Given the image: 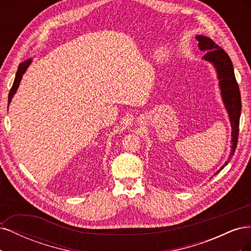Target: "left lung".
Returning <instances> with one entry per match:
<instances>
[{"mask_svg": "<svg viewBox=\"0 0 251 251\" xmlns=\"http://www.w3.org/2000/svg\"><path fill=\"white\" fill-rule=\"evenodd\" d=\"M196 39L199 42V48L206 52V54L203 56V58L209 60V62H211L216 67L217 72H218V77L220 79V87H221V94H222L223 101L230 118V124L232 128V132H231L232 147H231V153L228 160H227L221 168V170H223L224 166L230 161L231 157L234 155V151L237 149L238 137H239L240 116H241V109H242L241 93H240L238 81L234 76L231 59L228 56V54H227L221 47L218 46L214 41L210 40L209 37L198 35L196 36Z\"/></svg>", "mask_w": 251, "mask_h": 251, "instance_id": "8db88e82", "label": "left lung"}]
</instances>
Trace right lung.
Segmentation results:
<instances>
[{
	"label": "right lung",
	"mask_w": 251,
	"mask_h": 251,
	"mask_svg": "<svg viewBox=\"0 0 251 251\" xmlns=\"http://www.w3.org/2000/svg\"><path fill=\"white\" fill-rule=\"evenodd\" d=\"M30 63H31V60L29 59V60H26V62H24V63L21 64V65L19 66V69H18V71H17L16 78H14L13 85H12V87H11V89H10V92H9V95H8V105H9V103H10V101H11V98L13 97L14 93L17 92V90H18V88H19V85H20V81H21V79H22L23 74L25 73V71H26V69L28 68V66H29Z\"/></svg>",
	"instance_id": "right-lung-1"
}]
</instances>
